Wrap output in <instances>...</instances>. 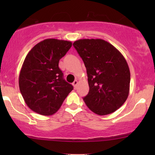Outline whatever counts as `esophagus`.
I'll use <instances>...</instances> for the list:
<instances>
[{
    "instance_id": "1",
    "label": "esophagus",
    "mask_w": 155,
    "mask_h": 155,
    "mask_svg": "<svg viewBox=\"0 0 155 155\" xmlns=\"http://www.w3.org/2000/svg\"><path fill=\"white\" fill-rule=\"evenodd\" d=\"M78 84V81L77 80H75V81L73 82V85L74 86V87H75V88H77Z\"/></svg>"
}]
</instances>
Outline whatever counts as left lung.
Masks as SVG:
<instances>
[{"instance_id":"1","label":"left lung","mask_w":155,"mask_h":155,"mask_svg":"<svg viewBox=\"0 0 155 155\" xmlns=\"http://www.w3.org/2000/svg\"><path fill=\"white\" fill-rule=\"evenodd\" d=\"M73 46L87 69L90 90L84 103L97 115L113 113L126 101L130 90V70L124 56L101 39H79Z\"/></svg>"}]
</instances>
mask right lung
<instances>
[{
  "label": "right lung",
  "instance_id": "obj_1",
  "mask_svg": "<svg viewBox=\"0 0 155 155\" xmlns=\"http://www.w3.org/2000/svg\"><path fill=\"white\" fill-rule=\"evenodd\" d=\"M72 42L46 39L34 46L25 58L19 76V87L29 109L43 116L56 113L73 90L63 79L60 59Z\"/></svg>",
  "mask_w": 155,
  "mask_h": 155
}]
</instances>
